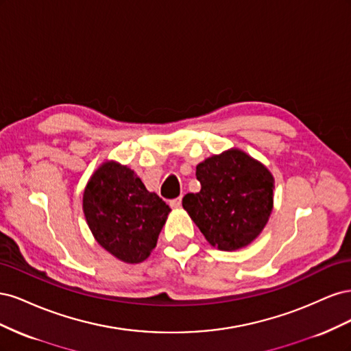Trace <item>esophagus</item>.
Wrapping results in <instances>:
<instances>
[{"mask_svg": "<svg viewBox=\"0 0 351 351\" xmlns=\"http://www.w3.org/2000/svg\"><path fill=\"white\" fill-rule=\"evenodd\" d=\"M169 206H171L173 209H178L180 206H182V197H177V199L169 200Z\"/></svg>", "mask_w": 351, "mask_h": 351, "instance_id": "34e87169", "label": "esophagus"}]
</instances>
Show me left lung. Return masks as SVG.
<instances>
[{
  "mask_svg": "<svg viewBox=\"0 0 351 351\" xmlns=\"http://www.w3.org/2000/svg\"><path fill=\"white\" fill-rule=\"evenodd\" d=\"M196 178L200 190L183 197V208L210 246L234 252L256 240L274 208L269 169L231 147L197 164Z\"/></svg>",
  "mask_w": 351,
  "mask_h": 351,
  "instance_id": "8db88e82",
  "label": "left lung"
}]
</instances>
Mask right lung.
<instances>
[{"label": "right lung", "instance_id": "right-lung-1", "mask_svg": "<svg viewBox=\"0 0 351 351\" xmlns=\"http://www.w3.org/2000/svg\"><path fill=\"white\" fill-rule=\"evenodd\" d=\"M169 212L171 208L149 192L132 168L114 159L95 169L83 192V214L92 236L125 263L149 256Z\"/></svg>", "mask_w": 351, "mask_h": 351}]
</instances>
